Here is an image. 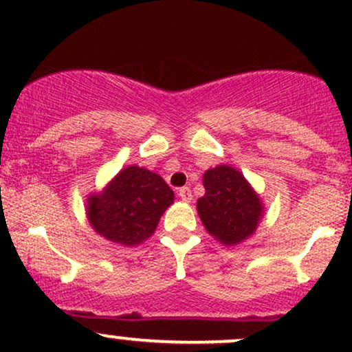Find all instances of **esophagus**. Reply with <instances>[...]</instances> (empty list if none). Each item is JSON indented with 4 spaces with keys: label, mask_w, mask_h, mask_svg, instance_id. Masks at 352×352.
<instances>
[{
    "label": "esophagus",
    "mask_w": 352,
    "mask_h": 352,
    "mask_svg": "<svg viewBox=\"0 0 352 352\" xmlns=\"http://www.w3.org/2000/svg\"><path fill=\"white\" fill-rule=\"evenodd\" d=\"M179 197L184 201H190V200H192V190H190V187L179 188Z\"/></svg>",
    "instance_id": "esophagus-1"
}]
</instances>
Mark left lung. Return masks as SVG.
<instances>
[{
  "label": "left lung",
  "mask_w": 352,
  "mask_h": 352,
  "mask_svg": "<svg viewBox=\"0 0 352 352\" xmlns=\"http://www.w3.org/2000/svg\"><path fill=\"white\" fill-rule=\"evenodd\" d=\"M205 195L197 200L201 223L221 243L235 245L256 230L260 220V199L235 168L220 165L204 175Z\"/></svg>",
  "instance_id": "8db88e82"
}]
</instances>
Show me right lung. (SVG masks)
I'll return each mask as SVG.
<instances>
[{"label": "right lung", "mask_w": 352, "mask_h": 352, "mask_svg": "<svg viewBox=\"0 0 352 352\" xmlns=\"http://www.w3.org/2000/svg\"><path fill=\"white\" fill-rule=\"evenodd\" d=\"M173 201L172 188L147 168L127 167L102 195L89 199V221L99 235L120 245H137L157 228Z\"/></svg>", "instance_id": "obj_1"}]
</instances>
